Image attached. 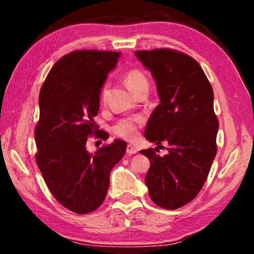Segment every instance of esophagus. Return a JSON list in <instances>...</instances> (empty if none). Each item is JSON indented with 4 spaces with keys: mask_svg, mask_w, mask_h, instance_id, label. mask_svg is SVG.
<instances>
[{
    "mask_svg": "<svg viewBox=\"0 0 254 254\" xmlns=\"http://www.w3.org/2000/svg\"><path fill=\"white\" fill-rule=\"evenodd\" d=\"M127 153H128V154H135V153H137V149L134 147V145L127 144Z\"/></svg>",
    "mask_w": 254,
    "mask_h": 254,
    "instance_id": "obj_1",
    "label": "esophagus"
}]
</instances>
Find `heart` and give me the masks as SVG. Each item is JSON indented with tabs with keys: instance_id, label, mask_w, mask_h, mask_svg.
<instances>
[{
	"instance_id": "obj_1",
	"label": "heart",
	"mask_w": 254,
	"mask_h": 254,
	"mask_svg": "<svg viewBox=\"0 0 254 254\" xmlns=\"http://www.w3.org/2000/svg\"><path fill=\"white\" fill-rule=\"evenodd\" d=\"M124 79H126L127 87L134 94L149 86L148 78L139 69H130L126 74ZM107 93H109V83H105L101 88V101L103 103L106 101ZM142 123L143 120L140 117L123 119L113 127V132L115 133V135L122 137L124 140L132 141L137 136L139 127H141Z\"/></svg>"
}]
</instances>
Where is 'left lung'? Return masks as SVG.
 Here are the masks:
<instances>
[{"label": "left lung", "instance_id": "obj_1", "mask_svg": "<svg viewBox=\"0 0 254 254\" xmlns=\"http://www.w3.org/2000/svg\"><path fill=\"white\" fill-rule=\"evenodd\" d=\"M135 56L151 71L160 98L144 136L159 148L168 143L163 157L157 148L140 151L150 160L144 182L154 204L177 209L198 194L216 156L213 88L199 64L179 51L141 50Z\"/></svg>", "mask_w": 254, "mask_h": 254}]
</instances>
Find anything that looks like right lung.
Instances as JSON below:
<instances>
[{
  "label": "right lung",
  "instance_id": "1",
  "mask_svg": "<svg viewBox=\"0 0 254 254\" xmlns=\"http://www.w3.org/2000/svg\"><path fill=\"white\" fill-rule=\"evenodd\" d=\"M120 56L115 51H72L55 64L40 91V119L34 131L37 165L55 198L77 214L100 207L111 170L126 154L122 140L94 154L86 150L88 136L97 132L94 118L101 88Z\"/></svg>",
  "mask_w": 254,
  "mask_h": 254
}]
</instances>
